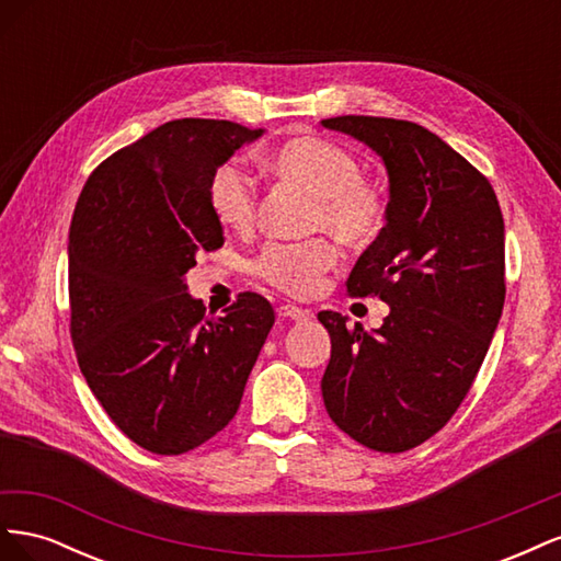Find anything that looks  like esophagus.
<instances>
[{"label":"esophagus","mask_w":561,"mask_h":561,"mask_svg":"<svg viewBox=\"0 0 561 561\" xmlns=\"http://www.w3.org/2000/svg\"><path fill=\"white\" fill-rule=\"evenodd\" d=\"M278 316L280 318H290V320H309L311 311L309 309H301V307H295V304H283V307H278Z\"/></svg>","instance_id":"obj_1"}]
</instances>
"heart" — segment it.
Returning a JSON list of instances; mask_svg holds the SVG:
<instances>
[{
	"label": "heart",
	"mask_w": 561,
	"mask_h": 561,
	"mask_svg": "<svg viewBox=\"0 0 561 561\" xmlns=\"http://www.w3.org/2000/svg\"><path fill=\"white\" fill-rule=\"evenodd\" d=\"M264 168L313 198L309 231H328L351 250H365L383 236L390 196L379 180L363 175L351 149L318 135H297L271 149ZM208 203L219 225L245 233L257 222V182L241 163L227 161L210 178ZM334 262V245L316 236L301 243H268L254 257L252 274L285 295L307 297Z\"/></svg>",
	"instance_id": "heart-1"
}]
</instances>
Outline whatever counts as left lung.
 <instances>
[{
    "mask_svg": "<svg viewBox=\"0 0 561 561\" xmlns=\"http://www.w3.org/2000/svg\"><path fill=\"white\" fill-rule=\"evenodd\" d=\"M322 126L369 145L390 178L388 227L346 280L390 313L375 332L318 313L332 339L322 400L355 443L398 454L447 426L482 367L505 301L503 213L478 168L419 124L348 114Z\"/></svg>",
    "mask_w": 561,
    "mask_h": 561,
    "instance_id": "1",
    "label": "left lung"
}]
</instances>
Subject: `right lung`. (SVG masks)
<instances>
[{"label": "right lung", "instance_id": "obj_1", "mask_svg": "<svg viewBox=\"0 0 561 561\" xmlns=\"http://www.w3.org/2000/svg\"><path fill=\"white\" fill-rule=\"evenodd\" d=\"M222 118H175L100 163L70 225V336L107 416L151 454L208 443L239 410L276 313L239 293L225 316L186 295L198 252L225 243L208 184L260 138Z\"/></svg>", "mask_w": 561, "mask_h": 561}]
</instances>
